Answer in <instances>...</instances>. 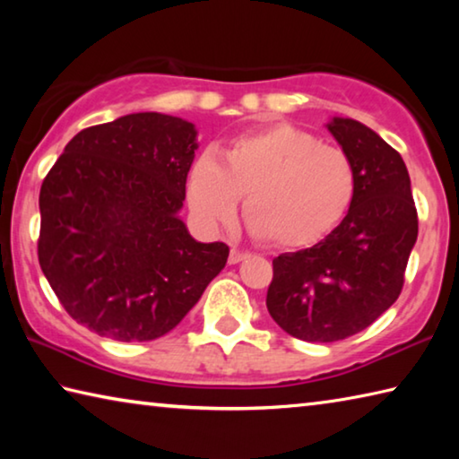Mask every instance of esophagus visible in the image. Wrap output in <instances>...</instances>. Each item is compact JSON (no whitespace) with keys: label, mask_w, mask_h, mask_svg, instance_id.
<instances>
[{"label":"esophagus","mask_w":459,"mask_h":459,"mask_svg":"<svg viewBox=\"0 0 459 459\" xmlns=\"http://www.w3.org/2000/svg\"><path fill=\"white\" fill-rule=\"evenodd\" d=\"M247 257H248V253L238 251V248H232L230 255H229V263H230V265H237V263H240V261L247 259Z\"/></svg>","instance_id":"obj_1"}]
</instances>
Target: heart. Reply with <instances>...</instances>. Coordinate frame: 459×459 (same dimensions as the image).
<instances>
[{
    "label": "heart",
    "instance_id": "heart-1",
    "mask_svg": "<svg viewBox=\"0 0 459 459\" xmlns=\"http://www.w3.org/2000/svg\"><path fill=\"white\" fill-rule=\"evenodd\" d=\"M351 155L307 131L277 123L238 135L221 152L202 153L188 176V204L208 227L245 222L255 238L275 248H307L351 212L356 196Z\"/></svg>",
    "mask_w": 459,
    "mask_h": 459
}]
</instances>
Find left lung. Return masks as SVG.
Instances as JSON below:
<instances>
[{
  "instance_id": "8db88e82",
  "label": "left lung",
  "mask_w": 459,
  "mask_h": 459,
  "mask_svg": "<svg viewBox=\"0 0 459 459\" xmlns=\"http://www.w3.org/2000/svg\"><path fill=\"white\" fill-rule=\"evenodd\" d=\"M328 131L356 168L351 212L320 243L273 259L267 309L293 338L336 342L385 314L405 283L417 240L407 166L377 131L333 117Z\"/></svg>"
}]
</instances>
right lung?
<instances>
[{
    "mask_svg": "<svg viewBox=\"0 0 459 459\" xmlns=\"http://www.w3.org/2000/svg\"><path fill=\"white\" fill-rule=\"evenodd\" d=\"M196 135L186 119L131 113L76 134L44 178L38 261L99 336H164L227 265L229 247L198 243L178 216Z\"/></svg>",
    "mask_w": 459,
    "mask_h": 459,
    "instance_id": "right-lung-1",
    "label": "right lung"
}]
</instances>
